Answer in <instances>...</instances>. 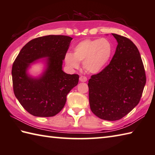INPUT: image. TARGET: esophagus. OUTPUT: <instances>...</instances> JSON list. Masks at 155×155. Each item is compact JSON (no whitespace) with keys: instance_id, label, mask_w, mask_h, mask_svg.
I'll list each match as a JSON object with an SVG mask.
<instances>
[{"instance_id":"34e87169","label":"esophagus","mask_w":155,"mask_h":155,"mask_svg":"<svg viewBox=\"0 0 155 155\" xmlns=\"http://www.w3.org/2000/svg\"><path fill=\"white\" fill-rule=\"evenodd\" d=\"M79 80L81 82H86L87 81V78L85 76H81L80 78H79Z\"/></svg>"}]
</instances>
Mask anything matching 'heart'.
<instances>
[{
	"mask_svg": "<svg viewBox=\"0 0 155 155\" xmlns=\"http://www.w3.org/2000/svg\"><path fill=\"white\" fill-rule=\"evenodd\" d=\"M113 51V45L108 39L87 38L76 45L73 53L67 52L64 55V61L72 70L78 69L81 62L86 72L97 74L108 64Z\"/></svg>",
	"mask_w": 155,
	"mask_h": 155,
	"instance_id": "obj_1",
	"label": "heart"
}]
</instances>
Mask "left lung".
Returning a JSON list of instances; mask_svg holds the SVG:
<instances>
[{
	"instance_id": "1",
	"label": "left lung",
	"mask_w": 155,
	"mask_h": 155,
	"mask_svg": "<svg viewBox=\"0 0 155 155\" xmlns=\"http://www.w3.org/2000/svg\"><path fill=\"white\" fill-rule=\"evenodd\" d=\"M118 43L110 63L89 80V105L100 119L117 120L130 112L140 100L146 74L137 47L129 38L112 34Z\"/></svg>"
}]
</instances>
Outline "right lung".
<instances>
[{"label": "right lung", "instance_id": "obj_1", "mask_svg": "<svg viewBox=\"0 0 155 155\" xmlns=\"http://www.w3.org/2000/svg\"><path fill=\"white\" fill-rule=\"evenodd\" d=\"M72 38L64 35L41 36L29 41L19 51L13 64V91L26 111L33 116H55L64 108L66 96L78 83V74H68L62 70L64 55ZM41 59L45 67L38 77L28 70Z\"/></svg>", "mask_w": 155, "mask_h": 155}]
</instances>
